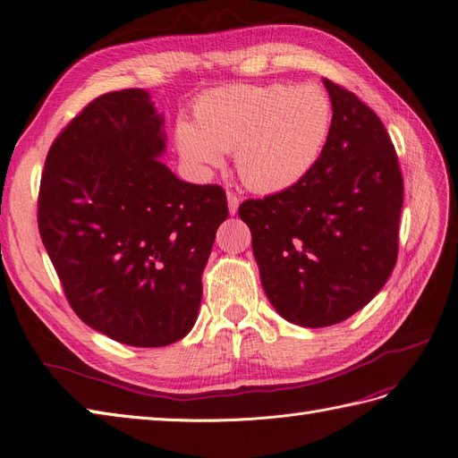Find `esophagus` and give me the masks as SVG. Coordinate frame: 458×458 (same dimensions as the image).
<instances>
[{
  "label": "esophagus",
  "instance_id": "34e87169",
  "mask_svg": "<svg viewBox=\"0 0 458 458\" xmlns=\"http://www.w3.org/2000/svg\"><path fill=\"white\" fill-rule=\"evenodd\" d=\"M239 204H241L239 197L234 195L233 191H227V206H229V214H231V216L237 214V210H239Z\"/></svg>",
  "mask_w": 458,
  "mask_h": 458
}]
</instances>
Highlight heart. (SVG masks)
<instances>
[{
	"instance_id": "1",
	"label": "heart",
	"mask_w": 458,
	"mask_h": 458,
	"mask_svg": "<svg viewBox=\"0 0 458 458\" xmlns=\"http://www.w3.org/2000/svg\"><path fill=\"white\" fill-rule=\"evenodd\" d=\"M195 120H179L175 145L192 168L208 172L234 152V168L258 192L293 189L328 140L332 108L323 89L283 84H231L206 91Z\"/></svg>"
}]
</instances>
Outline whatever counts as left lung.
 <instances>
[{"label":"left lung","mask_w":458,"mask_h":458,"mask_svg":"<svg viewBox=\"0 0 458 458\" xmlns=\"http://www.w3.org/2000/svg\"><path fill=\"white\" fill-rule=\"evenodd\" d=\"M325 88L332 122L313 170L293 189L239 206L273 308L310 328L345 321L380 293L397 261L403 208L384 123L355 93L327 78Z\"/></svg>","instance_id":"left-lung-1"}]
</instances>
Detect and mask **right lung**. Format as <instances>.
Masks as SVG:
<instances>
[{"instance_id":"add662e5","label":"right lung","mask_w":458,"mask_h":458,"mask_svg":"<svg viewBox=\"0 0 458 458\" xmlns=\"http://www.w3.org/2000/svg\"><path fill=\"white\" fill-rule=\"evenodd\" d=\"M164 120L143 89L97 97L53 141L38 195L41 242L74 313L135 348L182 340L229 214L219 185L158 160Z\"/></svg>"}]
</instances>
